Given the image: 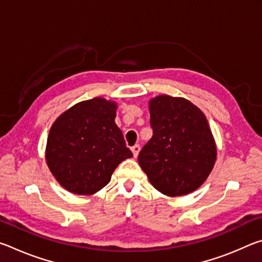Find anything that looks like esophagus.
Instances as JSON below:
<instances>
[{
	"label": "esophagus",
	"instance_id": "34e87169",
	"mask_svg": "<svg viewBox=\"0 0 262 262\" xmlns=\"http://www.w3.org/2000/svg\"><path fill=\"white\" fill-rule=\"evenodd\" d=\"M140 149H141V147H140L139 144H135L134 147H132V151H133V155H134V157H135V158H136L137 156H139Z\"/></svg>",
	"mask_w": 262,
	"mask_h": 262
}]
</instances>
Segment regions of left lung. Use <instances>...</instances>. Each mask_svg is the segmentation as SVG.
Wrapping results in <instances>:
<instances>
[{"label":"left lung","instance_id":"left-lung-1","mask_svg":"<svg viewBox=\"0 0 262 262\" xmlns=\"http://www.w3.org/2000/svg\"><path fill=\"white\" fill-rule=\"evenodd\" d=\"M152 137L139 164L155 188L167 196L194 192L216 161V144L202 111L181 97L161 95L149 101Z\"/></svg>","mask_w":262,"mask_h":262}]
</instances>
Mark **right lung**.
<instances>
[{"instance_id": "1", "label": "right lung", "mask_w": 262, "mask_h": 262, "mask_svg": "<svg viewBox=\"0 0 262 262\" xmlns=\"http://www.w3.org/2000/svg\"><path fill=\"white\" fill-rule=\"evenodd\" d=\"M117 107L114 101L96 97L74 105L53 123L46 162L68 192L97 193L110 183L119 164L133 157L114 122Z\"/></svg>"}]
</instances>
